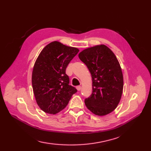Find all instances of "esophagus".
Here are the masks:
<instances>
[{"mask_svg":"<svg viewBox=\"0 0 151 151\" xmlns=\"http://www.w3.org/2000/svg\"><path fill=\"white\" fill-rule=\"evenodd\" d=\"M76 89L78 90V91H80V90H81V86H76Z\"/></svg>","mask_w":151,"mask_h":151,"instance_id":"obj_1","label":"esophagus"}]
</instances>
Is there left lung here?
<instances>
[{"mask_svg": "<svg viewBox=\"0 0 151 151\" xmlns=\"http://www.w3.org/2000/svg\"><path fill=\"white\" fill-rule=\"evenodd\" d=\"M79 58L92 78V93L84 100L87 108L98 116L111 113L122 97L124 79L119 62L112 50L104 45L83 50Z\"/></svg>", "mask_w": 151, "mask_h": 151, "instance_id": "8db88e82", "label": "left lung"}]
</instances>
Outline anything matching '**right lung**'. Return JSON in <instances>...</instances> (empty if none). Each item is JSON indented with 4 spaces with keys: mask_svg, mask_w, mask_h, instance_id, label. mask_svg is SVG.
<instances>
[{
    "mask_svg": "<svg viewBox=\"0 0 151 151\" xmlns=\"http://www.w3.org/2000/svg\"><path fill=\"white\" fill-rule=\"evenodd\" d=\"M79 51L54 41L44 47L36 59L32 73V90L37 104L44 112L61 111L78 91L69 85L66 68Z\"/></svg>",
    "mask_w": 151,
    "mask_h": 151,
    "instance_id": "1",
    "label": "right lung"
}]
</instances>
